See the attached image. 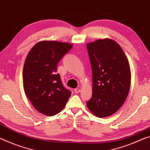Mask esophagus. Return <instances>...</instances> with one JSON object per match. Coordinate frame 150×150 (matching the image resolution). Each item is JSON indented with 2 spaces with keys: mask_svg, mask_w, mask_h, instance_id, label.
Here are the masks:
<instances>
[{
  "mask_svg": "<svg viewBox=\"0 0 150 150\" xmlns=\"http://www.w3.org/2000/svg\"><path fill=\"white\" fill-rule=\"evenodd\" d=\"M80 91H81V89H80V88H75L74 89V92L75 93H79Z\"/></svg>",
  "mask_w": 150,
  "mask_h": 150,
  "instance_id": "obj_1",
  "label": "esophagus"
}]
</instances>
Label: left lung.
<instances>
[{
    "label": "left lung",
    "instance_id": "left-lung-1",
    "mask_svg": "<svg viewBox=\"0 0 150 150\" xmlns=\"http://www.w3.org/2000/svg\"><path fill=\"white\" fill-rule=\"evenodd\" d=\"M93 74V95L87 107L98 117L117 112L127 97L131 84L129 64L116 41L98 40L86 44Z\"/></svg>",
    "mask_w": 150,
    "mask_h": 150
}]
</instances>
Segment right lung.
Here are the masks:
<instances>
[{
  "label": "right lung",
  "instance_id": "obj_1",
  "mask_svg": "<svg viewBox=\"0 0 150 150\" xmlns=\"http://www.w3.org/2000/svg\"><path fill=\"white\" fill-rule=\"evenodd\" d=\"M72 47L70 43L42 41L31 48L25 59V93L34 108L47 116L60 112L71 95L62 84L57 65Z\"/></svg>",
  "mask_w": 150,
  "mask_h": 150
}]
</instances>
